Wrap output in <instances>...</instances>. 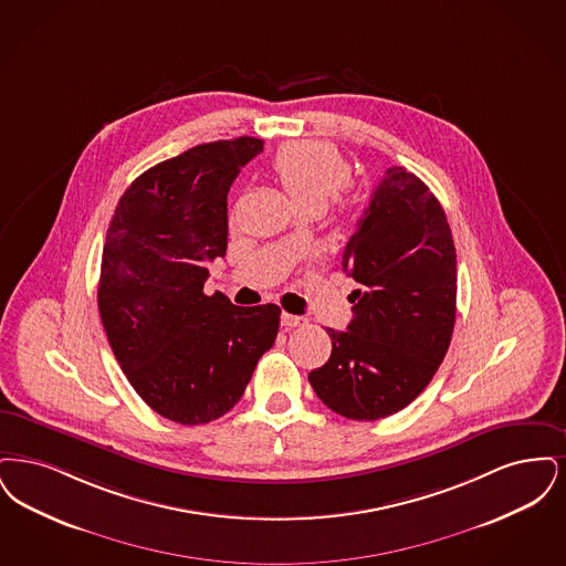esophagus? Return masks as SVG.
I'll use <instances>...</instances> for the list:
<instances>
[{
    "label": "esophagus",
    "instance_id": "obj_1",
    "mask_svg": "<svg viewBox=\"0 0 566 566\" xmlns=\"http://www.w3.org/2000/svg\"><path fill=\"white\" fill-rule=\"evenodd\" d=\"M304 323H306L304 317H295V315H290V313H283V315H281V325L287 327V329H290V327H300V325H304Z\"/></svg>",
    "mask_w": 566,
    "mask_h": 566
}]
</instances>
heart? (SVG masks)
<instances>
[{
	"label": "heart",
	"instance_id": "obj_1",
	"mask_svg": "<svg viewBox=\"0 0 566 566\" xmlns=\"http://www.w3.org/2000/svg\"><path fill=\"white\" fill-rule=\"evenodd\" d=\"M272 175L300 211H321L346 188L350 179V165L329 144L295 142L276 151L272 158Z\"/></svg>",
	"mask_w": 566,
	"mask_h": 566
}]
</instances>
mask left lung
I'll return each mask as SVG.
<instances>
[{
    "mask_svg": "<svg viewBox=\"0 0 566 566\" xmlns=\"http://www.w3.org/2000/svg\"><path fill=\"white\" fill-rule=\"evenodd\" d=\"M343 269L359 283L346 332L308 374L321 401L350 420H378L424 391L457 319V251L440 200L403 167L387 169L348 239Z\"/></svg>",
    "mask_w": 566,
    "mask_h": 566,
    "instance_id": "left-lung-1",
    "label": "left lung"
}]
</instances>
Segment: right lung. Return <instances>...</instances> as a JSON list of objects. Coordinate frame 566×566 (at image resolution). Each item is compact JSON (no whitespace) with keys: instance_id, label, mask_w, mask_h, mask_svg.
<instances>
[{"instance_id":"add662e5","label":"right lung","mask_w":566,"mask_h":566,"mask_svg":"<svg viewBox=\"0 0 566 566\" xmlns=\"http://www.w3.org/2000/svg\"><path fill=\"white\" fill-rule=\"evenodd\" d=\"M262 149L237 137L158 163L107 228L97 290L107 340L137 395L179 424L230 412L279 332L276 304L243 308L202 292L226 255L230 186Z\"/></svg>"}]
</instances>
